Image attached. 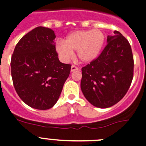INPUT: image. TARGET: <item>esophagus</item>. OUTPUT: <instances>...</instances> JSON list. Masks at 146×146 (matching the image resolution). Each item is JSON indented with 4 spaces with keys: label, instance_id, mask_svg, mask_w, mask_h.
<instances>
[{
    "label": "esophagus",
    "instance_id": "34e87169",
    "mask_svg": "<svg viewBox=\"0 0 146 146\" xmlns=\"http://www.w3.org/2000/svg\"><path fill=\"white\" fill-rule=\"evenodd\" d=\"M78 67H77L76 66H74V65H72V67H71V72H74V71H77L78 70Z\"/></svg>",
    "mask_w": 146,
    "mask_h": 146
}]
</instances>
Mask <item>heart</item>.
Instances as JSON below:
<instances>
[{
    "label": "heart",
    "mask_w": 146,
    "mask_h": 146,
    "mask_svg": "<svg viewBox=\"0 0 146 146\" xmlns=\"http://www.w3.org/2000/svg\"><path fill=\"white\" fill-rule=\"evenodd\" d=\"M105 37L99 29L77 31L69 34L64 42L57 41L56 51L61 60L66 62L72 57L73 51H77V56L80 62L89 63L95 60L99 55Z\"/></svg>",
    "instance_id": "b5f03b06"
}]
</instances>
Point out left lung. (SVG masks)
<instances>
[{"instance_id": "8db88e82", "label": "left lung", "mask_w": 146, "mask_h": 146, "mask_svg": "<svg viewBox=\"0 0 146 146\" xmlns=\"http://www.w3.org/2000/svg\"><path fill=\"white\" fill-rule=\"evenodd\" d=\"M95 60L82 68L81 90L92 105L107 108L121 100L133 78V52L128 41L117 31Z\"/></svg>"}]
</instances>
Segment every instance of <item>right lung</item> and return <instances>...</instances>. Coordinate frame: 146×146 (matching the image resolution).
I'll use <instances>...</instances> for the list:
<instances>
[{
    "instance_id": "obj_1",
    "label": "right lung",
    "mask_w": 146,
    "mask_h": 146,
    "mask_svg": "<svg viewBox=\"0 0 146 146\" xmlns=\"http://www.w3.org/2000/svg\"><path fill=\"white\" fill-rule=\"evenodd\" d=\"M54 32L42 26L23 36L16 44L11 61L13 86L26 105L45 110L56 104L71 71L60 62Z\"/></svg>"
}]
</instances>
